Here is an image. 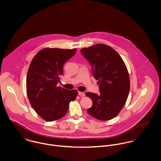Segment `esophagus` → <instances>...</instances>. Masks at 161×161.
Masks as SVG:
<instances>
[{
    "instance_id": "34e87169",
    "label": "esophagus",
    "mask_w": 161,
    "mask_h": 161,
    "mask_svg": "<svg viewBox=\"0 0 161 161\" xmlns=\"http://www.w3.org/2000/svg\"><path fill=\"white\" fill-rule=\"evenodd\" d=\"M78 93H79V95H80V96H82V97H84V96L86 95L85 93H84V92H78Z\"/></svg>"
}]
</instances>
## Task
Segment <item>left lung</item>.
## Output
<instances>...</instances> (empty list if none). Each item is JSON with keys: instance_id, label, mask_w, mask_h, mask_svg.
<instances>
[{"instance_id": "obj_1", "label": "left lung", "mask_w": 161, "mask_h": 161, "mask_svg": "<svg viewBox=\"0 0 161 161\" xmlns=\"http://www.w3.org/2000/svg\"><path fill=\"white\" fill-rule=\"evenodd\" d=\"M81 53L92 66L94 78L98 80L100 94L87 92L92 107L87 113L102 121L116 116L125 104L130 89L127 68L119 54L104 44L84 47Z\"/></svg>"}]
</instances>
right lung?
<instances>
[{
  "label": "right lung",
  "instance_id": "obj_1",
  "mask_svg": "<svg viewBox=\"0 0 161 161\" xmlns=\"http://www.w3.org/2000/svg\"><path fill=\"white\" fill-rule=\"evenodd\" d=\"M77 49L46 47L33 58L27 72L26 93L36 113L46 121L58 120L66 115L69 103L77 96L76 90H67L57 84L63 75L66 61Z\"/></svg>",
  "mask_w": 161,
  "mask_h": 161
}]
</instances>
